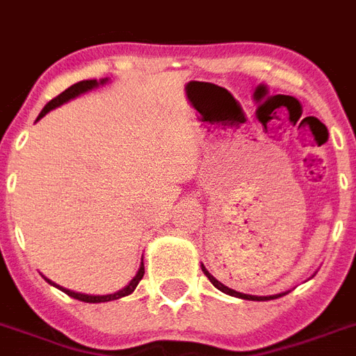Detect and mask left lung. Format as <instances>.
<instances>
[{
	"instance_id": "1",
	"label": "left lung",
	"mask_w": 356,
	"mask_h": 356,
	"mask_svg": "<svg viewBox=\"0 0 356 356\" xmlns=\"http://www.w3.org/2000/svg\"><path fill=\"white\" fill-rule=\"evenodd\" d=\"M201 270H203V273H205L207 277H209V281L212 282V284H214V286L218 288V290H222L223 293H229V296H234V298H242V299H251V301H268V299H275V298H281L282 293H279V296H270V298H268V296H248V293H242V292H236V290H233V288H229V286H225V284H222V282L218 281L216 277H212L211 273H209V271H207V268L203 264H201Z\"/></svg>"
}]
</instances>
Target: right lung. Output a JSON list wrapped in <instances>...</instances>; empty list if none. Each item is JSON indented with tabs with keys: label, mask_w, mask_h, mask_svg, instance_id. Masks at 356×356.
<instances>
[{
	"label": "right lung",
	"mask_w": 356,
	"mask_h": 356,
	"mask_svg": "<svg viewBox=\"0 0 356 356\" xmlns=\"http://www.w3.org/2000/svg\"><path fill=\"white\" fill-rule=\"evenodd\" d=\"M105 81H107V79L99 81V83H102V85H103ZM99 83H97L96 79L79 81V83H75V85H72V86H70V88H66V90H64L63 94H58L57 97H53L51 102L47 103L46 107L42 108V113L38 114V118H36V120H40L42 116H46V114L49 113L51 108L58 107V105H63V103L70 102V99H74L75 96H79V94H85V92L92 90V88L99 85ZM142 277H144V262L140 264L138 273L134 275V279L131 282H129L127 286L123 288V290H120V292H116V293H108V296H88V293H77V292H72V290H66V288H63V286H57V284H53V282L49 281V279H46V281L49 282V284H53V286H57L58 290H63L64 293H68L70 298L79 299V301H85V303H105V301H113V299H120V298H123V296H129V293L133 292L134 288L138 286V282L142 281Z\"/></svg>",
	"instance_id": "right-lung-1"
}]
</instances>
